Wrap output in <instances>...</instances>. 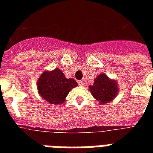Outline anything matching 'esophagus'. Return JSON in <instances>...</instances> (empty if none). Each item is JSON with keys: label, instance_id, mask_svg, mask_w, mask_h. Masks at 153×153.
I'll return each instance as SVG.
<instances>
[{"label": "esophagus", "instance_id": "obj_1", "mask_svg": "<svg viewBox=\"0 0 153 153\" xmlns=\"http://www.w3.org/2000/svg\"><path fill=\"white\" fill-rule=\"evenodd\" d=\"M78 83L80 86H84V82L83 81H79L78 82Z\"/></svg>", "mask_w": 153, "mask_h": 153}]
</instances>
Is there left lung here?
<instances>
[{
  "instance_id": "left-lung-1",
  "label": "left lung",
  "mask_w": 153,
  "mask_h": 153,
  "mask_svg": "<svg viewBox=\"0 0 153 153\" xmlns=\"http://www.w3.org/2000/svg\"><path fill=\"white\" fill-rule=\"evenodd\" d=\"M89 91L99 104L104 105L116 98L119 92L118 83L116 79H109L102 73L94 79L92 86H89Z\"/></svg>"
}]
</instances>
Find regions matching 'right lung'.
<instances>
[{
    "instance_id": "right-lung-1",
    "label": "right lung",
    "mask_w": 153,
    "mask_h": 153,
    "mask_svg": "<svg viewBox=\"0 0 153 153\" xmlns=\"http://www.w3.org/2000/svg\"><path fill=\"white\" fill-rule=\"evenodd\" d=\"M37 90L42 98L50 104H62L71 90L78 86L73 79H67L59 68L45 71L37 80Z\"/></svg>"
}]
</instances>
